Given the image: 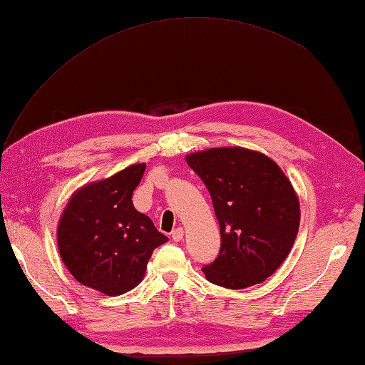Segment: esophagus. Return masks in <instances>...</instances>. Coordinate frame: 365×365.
I'll list each match as a JSON object with an SVG mask.
<instances>
[{"instance_id": "34e87169", "label": "esophagus", "mask_w": 365, "mask_h": 365, "mask_svg": "<svg viewBox=\"0 0 365 365\" xmlns=\"http://www.w3.org/2000/svg\"><path fill=\"white\" fill-rule=\"evenodd\" d=\"M183 229L182 227H177L175 230H173V234H170V238L174 240V242H180V240L183 238Z\"/></svg>"}]
</instances>
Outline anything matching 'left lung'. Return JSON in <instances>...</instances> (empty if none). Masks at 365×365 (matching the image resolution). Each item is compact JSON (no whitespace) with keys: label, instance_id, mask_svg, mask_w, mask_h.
Instances as JSON below:
<instances>
[{"label":"left lung","instance_id":"8db88e82","mask_svg":"<svg viewBox=\"0 0 365 365\" xmlns=\"http://www.w3.org/2000/svg\"><path fill=\"white\" fill-rule=\"evenodd\" d=\"M190 168L210 192L221 247L202 268L212 284L246 289L281 267L299 227V200L276 163L245 147L190 153Z\"/></svg>","mask_w":365,"mask_h":365}]
</instances>
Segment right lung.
<instances>
[{"label":"right lung","instance_id":"obj_1","mask_svg":"<svg viewBox=\"0 0 365 365\" xmlns=\"http://www.w3.org/2000/svg\"><path fill=\"white\" fill-rule=\"evenodd\" d=\"M144 170V163L131 165L84 185L58 224V247L67 269L80 284L108 297L135 289L155 247L168 242L131 200Z\"/></svg>","mask_w":365,"mask_h":365}]
</instances>
